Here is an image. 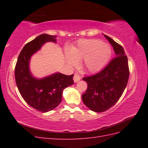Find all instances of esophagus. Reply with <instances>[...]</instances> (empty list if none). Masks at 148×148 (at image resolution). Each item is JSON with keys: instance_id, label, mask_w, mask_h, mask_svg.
I'll return each instance as SVG.
<instances>
[{"instance_id": "1", "label": "esophagus", "mask_w": 148, "mask_h": 148, "mask_svg": "<svg viewBox=\"0 0 148 148\" xmlns=\"http://www.w3.org/2000/svg\"><path fill=\"white\" fill-rule=\"evenodd\" d=\"M80 79H81V77H80V75L77 73H75L74 74V76H73V80L75 82H79Z\"/></svg>"}]
</instances>
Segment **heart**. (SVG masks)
I'll return each instance as SVG.
<instances>
[{
    "mask_svg": "<svg viewBox=\"0 0 148 148\" xmlns=\"http://www.w3.org/2000/svg\"><path fill=\"white\" fill-rule=\"evenodd\" d=\"M111 50L109 46L102 41L94 39H82L77 47L67 54V60L72 66L77 61L84 59L83 66L89 71H96L102 69L110 59Z\"/></svg>",
    "mask_w": 148,
    "mask_h": 148,
    "instance_id": "1",
    "label": "heart"
}]
</instances>
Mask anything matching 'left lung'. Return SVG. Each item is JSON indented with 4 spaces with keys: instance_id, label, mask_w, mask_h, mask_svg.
Listing matches in <instances>:
<instances>
[{
    "instance_id": "left-lung-1",
    "label": "left lung",
    "mask_w": 148,
    "mask_h": 148,
    "mask_svg": "<svg viewBox=\"0 0 148 148\" xmlns=\"http://www.w3.org/2000/svg\"><path fill=\"white\" fill-rule=\"evenodd\" d=\"M112 46L115 57L99 72L83 78L88 84L82 95L84 104L96 112L109 109L117 102L128 81L130 71L128 59L122 46L104 35Z\"/></svg>"
}]
</instances>
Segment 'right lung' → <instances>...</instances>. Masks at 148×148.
Masks as SVG:
<instances>
[{"label": "right lung", "mask_w": 148, "mask_h": 148, "mask_svg": "<svg viewBox=\"0 0 148 148\" xmlns=\"http://www.w3.org/2000/svg\"><path fill=\"white\" fill-rule=\"evenodd\" d=\"M56 37L42 34L26 44L18 57L15 68L16 84L21 96L29 106L42 112L55 109L62 101L64 89L74 83L73 75L59 73L39 79L30 73L31 56L45 42H56Z\"/></svg>", "instance_id": "add662e5"}]
</instances>
